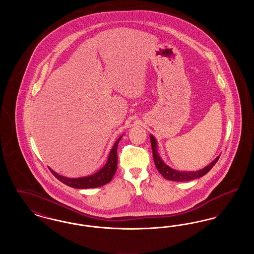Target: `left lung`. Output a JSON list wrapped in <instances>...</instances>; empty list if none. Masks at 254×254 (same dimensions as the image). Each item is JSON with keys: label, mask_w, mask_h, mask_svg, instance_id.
<instances>
[{"label": "left lung", "mask_w": 254, "mask_h": 254, "mask_svg": "<svg viewBox=\"0 0 254 254\" xmlns=\"http://www.w3.org/2000/svg\"><path fill=\"white\" fill-rule=\"evenodd\" d=\"M150 143L152 147V154H153V160L155 163V166L157 168L158 171L161 173V175L169 181L175 182H186L194 180L197 178H200L205 175L210 169L213 168V166L216 164L218 159L220 156L215 158L211 163H209L204 169L197 170V171H180L176 169H171L165 162L158 153V143L155 137L150 134Z\"/></svg>", "instance_id": "8db88e82"}]
</instances>
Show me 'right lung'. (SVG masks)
I'll return each instance as SVG.
<instances>
[{
  "mask_svg": "<svg viewBox=\"0 0 254 254\" xmlns=\"http://www.w3.org/2000/svg\"><path fill=\"white\" fill-rule=\"evenodd\" d=\"M122 137H123V135L118 138V140L115 142V144L110 149L108 160H107V163L105 164V166L91 175L78 177V178H69V177L60 175L59 173L55 172L51 169H49L51 170L53 175L58 180H60L62 183L65 184L66 186L74 188V189L84 190V189H92V188L102 187L111 181L116 172L117 163H118L117 147H118V144H119Z\"/></svg>",
  "mask_w": 254,
  "mask_h": 254,
  "instance_id": "add662e5",
  "label": "right lung"
}]
</instances>
